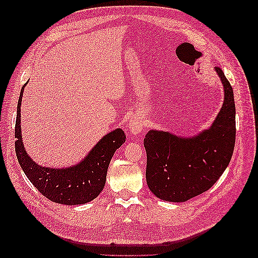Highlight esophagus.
<instances>
[{"instance_id":"obj_1","label":"esophagus","mask_w":258,"mask_h":258,"mask_svg":"<svg viewBox=\"0 0 258 258\" xmlns=\"http://www.w3.org/2000/svg\"><path fill=\"white\" fill-rule=\"evenodd\" d=\"M129 130L132 136H138L141 134L143 130L142 120H140V118H137V117H134V118L129 121Z\"/></svg>"}]
</instances>
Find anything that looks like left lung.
I'll use <instances>...</instances> for the list:
<instances>
[{
    "label": "left lung",
    "mask_w": 258,
    "mask_h": 258,
    "mask_svg": "<svg viewBox=\"0 0 258 258\" xmlns=\"http://www.w3.org/2000/svg\"><path fill=\"white\" fill-rule=\"evenodd\" d=\"M224 102L213 123L192 137L150 130L144 139L147 155L146 182L156 197L184 202L207 191L228 167L236 142L233 91L220 68Z\"/></svg>",
    "instance_id": "1"
}]
</instances>
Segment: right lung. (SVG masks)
Masks as SVG:
<instances>
[{
  "mask_svg": "<svg viewBox=\"0 0 258 258\" xmlns=\"http://www.w3.org/2000/svg\"><path fill=\"white\" fill-rule=\"evenodd\" d=\"M27 85V84H26ZM21 88L15 126V151L23 172L43 196L60 205H85L97 198L106 181L107 168L117 148L126 141L124 132L117 128L108 132L79 163L68 168L42 167L27 153L21 135Z\"/></svg>",
  "mask_w": 258,
  "mask_h": 258,
  "instance_id": "1",
  "label": "right lung"
}]
</instances>
